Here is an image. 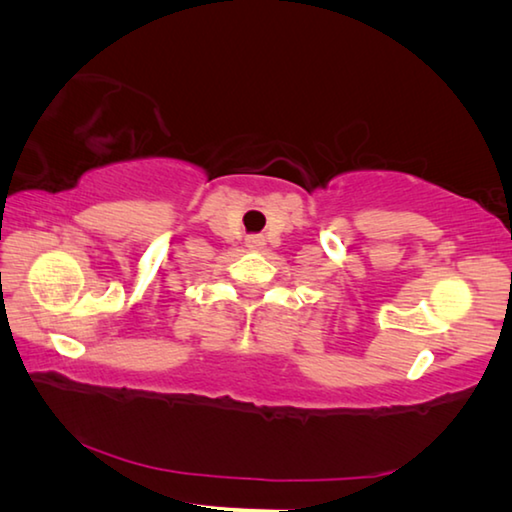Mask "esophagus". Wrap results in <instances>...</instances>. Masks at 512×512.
I'll use <instances>...</instances> for the list:
<instances>
[{"label": "esophagus", "instance_id": "34e87169", "mask_svg": "<svg viewBox=\"0 0 512 512\" xmlns=\"http://www.w3.org/2000/svg\"><path fill=\"white\" fill-rule=\"evenodd\" d=\"M246 244H248V248H262L264 246V239L259 237V235H250L246 239Z\"/></svg>", "mask_w": 512, "mask_h": 512}]
</instances>
